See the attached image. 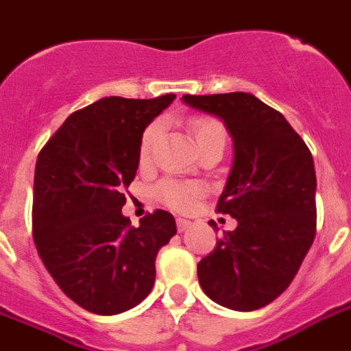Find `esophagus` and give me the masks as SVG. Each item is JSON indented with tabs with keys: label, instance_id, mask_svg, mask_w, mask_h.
Wrapping results in <instances>:
<instances>
[{
	"label": "esophagus",
	"instance_id": "34e87169",
	"mask_svg": "<svg viewBox=\"0 0 351 351\" xmlns=\"http://www.w3.org/2000/svg\"><path fill=\"white\" fill-rule=\"evenodd\" d=\"M176 224H178V231H179V233H182V231H186L188 228H192V222L186 221V219H181V217H179L178 221H176Z\"/></svg>",
	"mask_w": 351,
	"mask_h": 351
}]
</instances>
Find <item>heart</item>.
Returning <instances> with one entry per match:
<instances>
[{
	"instance_id": "b5f03b06",
	"label": "heart",
	"mask_w": 351,
	"mask_h": 351,
	"mask_svg": "<svg viewBox=\"0 0 351 351\" xmlns=\"http://www.w3.org/2000/svg\"><path fill=\"white\" fill-rule=\"evenodd\" d=\"M190 130H192L193 138H195L199 149H202L204 145L213 143V141H226V130L224 127L219 123L213 118H195V120L190 123ZM159 136V125H150L147 127V130L141 136L140 143V159L141 163L149 161L150 154H152V149H154L156 140ZM201 192V188L197 184H190V182H179V181H161L156 186V195L169 204L173 210H188L192 208L193 199H195L197 193Z\"/></svg>"
}]
</instances>
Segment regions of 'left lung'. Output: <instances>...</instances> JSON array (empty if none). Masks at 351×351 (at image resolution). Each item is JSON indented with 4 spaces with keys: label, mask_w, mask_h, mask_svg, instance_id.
<instances>
[{
    "label": "left lung",
    "mask_w": 351,
    "mask_h": 351,
    "mask_svg": "<svg viewBox=\"0 0 351 351\" xmlns=\"http://www.w3.org/2000/svg\"><path fill=\"white\" fill-rule=\"evenodd\" d=\"M181 100L224 121L233 140V165L217 211L239 224L197 263L199 283L226 308L258 311L291 285L314 242V159L282 112L251 93ZM210 226L217 228L213 221Z\"/></svg>",
    "instance_id": "obj_1"
}]
</instances>
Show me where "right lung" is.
Segmentation results:
<instances>
[{"label": "right lung", "instance_id": "obj_1", "mask_svg": "<svg viewBox=\"0 0 351 351\" xmlns=\"http://www.w3.org/2000/svg\"><path fill=\"white\" fill-rule=\"evenodd\" d=\"M173 98H100L66 118L37 158L34 242L60 291L93 314H121L149 296L158 251L178 231L165 210L140 228L121 213L143 130Z\"/></svg>", "mask_w": 351, "mask_h": 351}]
</instances>
